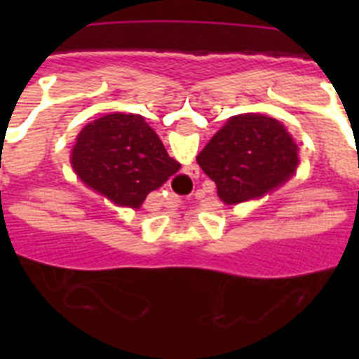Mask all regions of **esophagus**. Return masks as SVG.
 I'll return each instance as SVG.
<instances>
[{
  "instance_id": "34e87169",
  "label": "esophagus",
  "mask_w": 359,
  "mask_h": 359,
  "mask_svg": "<svg viewBox=\"0 0 359 359\" xmlns=\"http://www.w3.org/2000/svg\"><path fill=\"white\" fill-rule=\"evenodd\" d=\"M199 176V167H196V165H190V167H187V172H185V177H198Z\"/></svg>"
}]
</instances>
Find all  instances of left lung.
<instances>
[{
	"mask_svg": "<svg viewBox=\"0 0 359 359\" xmlns=\"http://www.w3.org/2000/svg\"><path fill=\"white\" fill-rule=\"evenodd\" d=\"M203 172L226 205L261 198L298 167V147L278 120L257 113L231 116L198 154Z\"/></svg>",
	"mask_w": 359,
	"mask_h": 359,
	"instance_id": "8db88e82",
	"label": "left lung"
}]
</instances>
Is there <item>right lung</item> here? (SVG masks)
Instances as JSON below:
<instances>
[{
    "label": "right lung",
    "mask_w": 359,
    "mask_h": 359,
    "mask_svg": "<svg viewBox=\"0 0 359 359\" xmlns=\"http://www.w3.org/2000/svg\"><path fill=\"white\" fill-rule=\"evenodd\" d=\"M72 167L90 189L120 207L140 208L149 192L182 165L140 115L113 113L88 123L72 151Z\"/></svg>",
    "instance_id": "right-lung-1"
}]
</instances>
